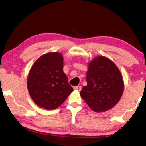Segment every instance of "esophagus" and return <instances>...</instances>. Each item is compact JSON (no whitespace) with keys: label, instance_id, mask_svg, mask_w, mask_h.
<instances>
[{"label":"esophagus","instance_id":"1","mask_svg":"<svg viewBox=\"0 0 146 146\" xmlns=\"http://www.w3.org/2000/svg\"><path fill=\"white\" fill-rule=\"evenodd\" d=\"M74 90H78V91H80L81 90V86H76L74 87Z\"/></svg>","mask_w":146,"mask_h":146}]
</instances>
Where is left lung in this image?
Returning a JSON list of instances; mask_svg holds the SVG:
<instances>
[{
    "instance_id": "obj_1",
    "label": "left lung",
    "mask_w": 146,
    "mask_h": 146,
    "mask_svg": "<svg viewBox=\"0 0 146 146\" xmlns=\"http://www.w3.org/2000/svg\"><path fill=\"white\" fill-rule=\"evenodd\" d=\"M87 85L80 92L92 110L101 112L116 105L123 94L124 84L121 73L114 62L98 56L90 62Z\"/></svg>"
}]
</instances>
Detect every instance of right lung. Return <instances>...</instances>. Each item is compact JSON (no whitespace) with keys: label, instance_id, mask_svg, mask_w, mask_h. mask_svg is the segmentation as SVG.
Segmentation results:
<instances>
[{"label":"right lung","instance_id":"add662e5","mask_svg":"<svg viewBox=\"0 0 146 146\" xmlns=\"http://www.w3.org/2000/svg\"><path fill=\"white\" fill-rule=\"evenodd\" d=\"M63 56L58 52L43 54L32 66L27 88L32 100L47 110L60 106L73 91L63 71Z\"/></svg>","mask_w":146,"mask_h":146}]
</instances>
